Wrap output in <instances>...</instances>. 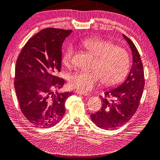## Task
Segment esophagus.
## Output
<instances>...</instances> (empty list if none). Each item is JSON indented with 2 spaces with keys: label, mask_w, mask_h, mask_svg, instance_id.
Wrapping results in <instances>:
<instances>
[{
  "label": "esophagus",
  "mask_w": 160,
  "mask_h": 160,
  "mask_svg": "<svg viewBox=\"0 0 160 160\" xmlns=\"http://www.w3.org/2000/svg\"><path fill=\"white\" fill-rule=\"evenodd\" d=\"M75 93L77 94H80V95H82V96H88V93L87 92H84V91H78V90L76 91Z\"/></svg>",
  "instance_id": "1"
}]
</instances>
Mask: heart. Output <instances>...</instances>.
I'll list each match as a JSON object with an SVG mask.
<instances>
[{
	"instance_id": "b5f03b06",
	"label": "heart",
	"mask_w": 160,
	"mask_h": 160,
	"mask_svg": "<svg viewBox=\"0 0 160 160\" xmlns=\"http://www.w3.org/2000/svg\"><path fill=\"white\" fill-rule=\"evenodd\" d=\"M82 47L95 57L93 71H77L70 75L69 85L81 91H88L102 78L105 85L116 84L128 72L130 59L123 48L115 46L111 42L98 38H91L81 42ZM74 48L69 47L62 57L65 66H72Z\"/></svg>"
}]
</instances>
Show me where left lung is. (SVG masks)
I'll list each match as a JSON object with an SVG mask.
<instances>
[{"instance_id":"8db88e82","label":"left lung","mask_w":160,"mask_h":160,"mask_svg":"<svg viewBox=\"0 0 160 160\" xmlns=\"http://www.w3.org/2000/svg\"><path fill=\"white\" fill-rule=\"evenodd\" d=\"M132 52V65L123 82L108 87L101 97L102 107L96 113L91 115L96 126L105 130H115L129 121L139 106L145 79L143 65L134 43L122 35Z\"/></svg>"}]
</instances>
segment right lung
Here are the masks:
<instances>
[{"mask_svg": "<svg viewBox=\"0 0 160 160\" xmlns=\"http://www.w3.org/2000/svg\"><path fill=\"white\" fill-rule=\"evenodd\" d=\"M72 30L46 28L25 44L18 57L15 89L21 111L31 123L51 128L65 113L72 95L60 91L65 81L57 76L62 67V46Z\"/></svg>", "mask_w": 160, "mask_h": 160, "instance_id": "obj_1", "label": "right lung"}]
</instances>
